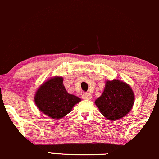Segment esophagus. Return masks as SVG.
<instances>
[{"label": "esophagus", "instance_id": "esophagus-1", "mask_svg": "<svg viewBox=\"0 0 159 159\" xmlns=\"http://www.w3.org/2000/svg\"><path fill=\"white\" fill-rule=\"evenodd\" d=\"M92 98V95L90 93H84L82 95V98L83 99H87V100H90V98Z\"/></svg>", "mask_w": 159, "mask_h": 159}]
</instances>
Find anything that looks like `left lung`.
<instances>
[{
    "label": "left lung",
    "mask_w": 159,
    "mask_h": 159,
    "mask_svg": "<svg viewBox=\"0 0 159 159\" xmlns=\"http://www.w3.org/2000/svg\"><path fill=\"white\" fill-rule=\"evenodd\" d=\"M134 98L132 88L126 82L119 80H107L104 91L95 104L107 119L115 121L129 114Z\"/></svg>",
    "instance_id": "obj_1"
}]
</instances>
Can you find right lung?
Returning a JSON list of instances; mask_svg holds the SVG:
<instances>
[{
  "label": "right lung",
  "mask_w": 159,
  "mask_h": 159,
  "mask_svg": "<svg viewBox=\"0 0 159 159\" xmlns=\"http://www.w3.org/2000/svg\"><path fill=\"white\" fill-rule=\"evenodd\" d=\"M63 78H49L39 86L35 93L34 102L39 110L52 119H61L71 112L81 98L67 92Z\"/></svg>",
  "instance_id": "add662e5"
}]
</instances>
